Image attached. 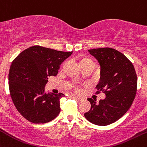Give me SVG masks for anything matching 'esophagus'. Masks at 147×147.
Listing matches in <instances>:
<instances>
[{"label": "esophagus", "mask_w": 147, "mask_h": 147, "mask_svg": "<svg viewBox=\"0 0 147 147\" xmlns=\"http://www.w3.org/2000/svg\"><path fill=\"white\" fill-rule=\"evenodd\" d=\"M70 97H71V98H75V99H77V100H78V101H81V100H82V98H80V97H79V96H74V95H72V96H70Z\"/></svg>", "instance_id": "obj_1"}]
</instances>
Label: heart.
Segmentation results:
<instances>
[{
    "mask_svg": "<svg viewBox=\"0 0 147 147\" xmlns=\"http://www.w3.org/2000/svg\"><path fill=\"white\" fill-rule=\"evenodd\" d=\"M88 61H93L91 59H83L80 62H88ZM93 62H94V61H93ZM75 90H76L77 91H79L80 89H79V88L78 87H76L75 88Z\"/></svg>",
    "mask_w": 147,
    "mask_h": 147,
    "instance_id": "1",
    "label": "heart"
}]
</instances>
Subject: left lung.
Segmentation results:
<instances>
[{
	"instance_id": "8db88e82",
	"label": "left lung",
	"mask_w": 147,
	"mask_h": 147,
	"mask_svg": "<svg viewBox=\"0 0 147 147\" xmlns=\"http://www.w3.org/2000/svg\"><path fill=\"white\" fill-rule=\"evenodd\" d=\"M101 66V78L97 94L105 93L106 98L96 101L88 98L91 108L84 114L91 123L105 126L122 117L132 105L137 90V75L132 62L112 48L88 50Z\"/></svg>"
}]
</instances>
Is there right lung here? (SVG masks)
<instances>
[{
    "label": "right lung",
    "mask_w": 147,
    "mask_h": 147,
    "mask_svg": "<svg viewBox=\"0 0 147 147\" xmlns=\"http://www.w3.org/2000/svg\"><path fill=\"white\" fill-rule=\"evenodd\" d=\"M72 53L34 46L14 59L9 69V92L16 109L26 120L40 124L58 116L60 98L64 95L44 94V87L48 77L56 76L60 64Z\"/></svg>",
    "instance_id": "add662e5"
}]
</instances>
